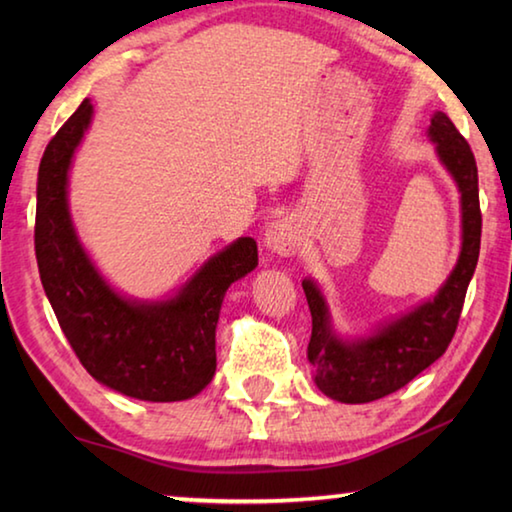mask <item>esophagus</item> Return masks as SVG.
Here are the masks:
<instances>
[{
  "label": "esophagus",
  "instance_id": "obj_1",
  "mask_svg": "<svg viewBox=\"0 0 512 512\" xmlns=\"http://www.w3.org/2000/svg\"><path fill=\"white\" fill-rule=\"evenodd\" d=\"M266 248H271L273 253L291 257L296 255L302 244L300 225L293 219H277L266 228Z\"/></svg>",
  "mask_w": 512,
  "mask_h": 512
}]
</instances>
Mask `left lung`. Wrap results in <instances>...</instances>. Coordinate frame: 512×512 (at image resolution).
Masks as SVG:
<instances>
[{"label":"left lung","instance_id":"1","mask_svg":"<svg viewBox=\"0 0 512 512\" xmlns=\"http://www.w3.org/2000/svg\"><path fill=\"white\" fill-rule=\"evenodd\" d=\"M429 137L436 144L440 162L456 180L463 210L461 255L436 296L409 314L381 325L375 334L343 341L334 332L323 293L311 280L302 282L311 311L307 359L314 368L316 386L336 402L366 404L400 391L424 368L443 357L454 339L467 284L479 262V171L470 144L445 112L431 117Z\"/></svg>","mask_w":512,"mask_h":512}]
</instances>
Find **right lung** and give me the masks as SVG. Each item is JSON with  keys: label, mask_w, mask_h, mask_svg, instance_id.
<instances>
[{"label": "right lung", "mask_w": 512, "mask_h": 512, "mask_svg": "<svg viewBox=\"0 0 512 512\" xmlns=\"http://www.w3.org/2000/svg\"><path fill=\"white\" fill-rule=\"evenodd\" d=\"M92 119L85 99L51 137L38 169L36 259L42 287L83 368L117 393L146 402L189 400L216 370V323L225 291L257 266L241 237L201 266L176 298L119 296L90 262L67 207V173Z\"/></svg>", "instance_id": "add662e5"}]
</instances>
